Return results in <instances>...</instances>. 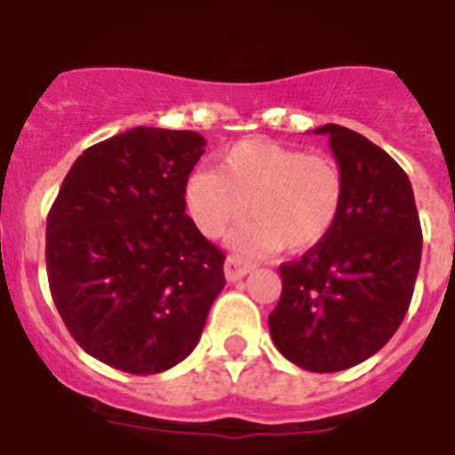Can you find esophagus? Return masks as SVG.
<instances>
[{"label":"esophagus","instance_id":"obj_1","mask_svg":"<svg viewBox=\"0 0 455 455\" xmlns=\"http://www.w3.org/2000/svg\"><path fill=\"white\" fill-rule=\"evenodd\" d=\"M250 271H252V264L241 259V257H227V262H224V276L227 281H241L243 276H248Z\"/></svg>","mask_w":455,"mask_h":455}]
</instances>
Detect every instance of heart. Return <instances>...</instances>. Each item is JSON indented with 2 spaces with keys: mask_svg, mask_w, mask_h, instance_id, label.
<instances>
[{
  "mask_svg": "<svg viewBox=\"0 0 455 455\" xmlns=\"http://www.w3.org/2000/svg\"><path fill=\"white\" fill-rule=\"evenodd\" d=\"M342 203L345 172L332 157L269 139L231 146L217 170L193 172L184 186L186 214L205 238L252 214L231 241L241 252L314 248L335 228Z\"/></svg>",
  "mask_w": 455,
  "mask_h": 455,
  "instance_id": "obj_1",
  "label": "heart"
}]
</instances>
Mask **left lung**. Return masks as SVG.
<instances>
[{"instance_id": "8db88e82", "label": "left lung", "mask_w": 455, "mask_h": 455, "mask_svg": "<svg viewBox=\"0 0 455 455\" xmlns=\"http://www.w3.org/2000/svg\"><path fill=\"white\" fill-rule=\"evenodd\" d=\"M345 172L342 212L325 241L281 267L283 292L269 316L285 359L335 373L380 352L409 311L423 231L406 172L356 132L323 124Z\"/></svg>"}]
</instances>
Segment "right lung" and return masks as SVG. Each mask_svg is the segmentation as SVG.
<instances>
[{"instance_id": "1", "label": "right lung", "mask_w": 455, "mask_h": 455, "mask_svg": "<svg viewBox=\"0 0 455 455\" xmlns=\"http://www.w3.org/2000/svg\"><path fill=\"white\" fill-rule=\"evenodd\" d=\"M205 144L198 132L156 127L106 139L75 160L46 220V274L63 323L124 373L184 361L227 283V257L184 210Z\"/></svg>"}]
</instances>
